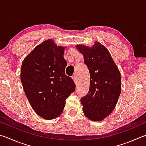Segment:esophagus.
Wrapping results in <instances>:
<instances>
[{
  "mask_svg": "<svg viewBox=\"0 0 146 146\" xmlns=\"http://www.w3.org/2000/svg\"><path fill=\"white\" fill-rule=\"evenodd\" d=\"M72 78H73V81L75 82V84H77V77H76V75H74L73 77H72Z\"/></svg>",
  "mask_w": 146,
  "mask_h": 146,
  "instance_id": "esophagus-1",
  "label": "esophagus"
}]
</instances>
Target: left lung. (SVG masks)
Segmentation results:
<instances>
[{
	"mask_svg": "<svg viewBox=\"0 0 146 146\" xmlns=\"http://www.w3.org/2000/svg\"><path fill=\"white\" fill-rule=\"evenodd\" d=\"M90 73L89 91L81 98L83 112L94 121L103 120L115 109L121 90V74L108 48L98 42L78 44Z\"/></svg>",
	"mask_w": 146,
	"mask_h": 146,
	"instance_id": "1",
	"label": "left lung"
}]
</instances>
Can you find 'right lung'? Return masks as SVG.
<instances>
[{"label": "right lung", "mask_w": 146, "mask_h": 146, "mask_svg": "<svg viewBox=\"0 0 146 146\" xmlns=\"http://www.w3.org/2000/svg\"><path fill=\"white\" fill-rule=\"evenodd\" d=\"M66 48L48 39L36 46L22 62L20 75L25 95L34 111L45 119L61 115L66 99L75 89L72 78L64 73Z\"/></svg>", "instance_id": "obj_1"}]
</instances>
